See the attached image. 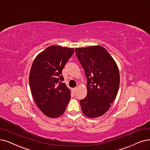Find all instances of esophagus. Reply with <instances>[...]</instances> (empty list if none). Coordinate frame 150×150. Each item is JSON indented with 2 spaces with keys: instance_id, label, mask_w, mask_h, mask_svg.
<instances>
[{
  "instance_id": "34e87169",
  "label": "esophagus",
  "mask_w": 150,
  "mask_h": 150,
  "mask_svg": "<svg viewBox=\"0 0 150 150\" xmlns=\"http://www.w3.org/2000/svg\"><path fill=\"white\" fill-rule=\"evenodd\" d=\"M77 87H75V88H73V92L74 93H76V92L77 91Z\"/></svg>"
}]
</instances>
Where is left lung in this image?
Listing matches in <instances>:
<instances>
[{
	"mask_svg": "<svg viewBox=\"0 0 150 150\" xmlns=\"http://www.w3.org/2000/svg\"><path fill=\"white\" fill-rule=\"evenodd\" d=\"M75 52L87 79V96L80 100L82 111L90 118L102 116L110 109L119 90L117 64L101 46L76 48Z\"/></svg>",
	"mask_w": 150,
	"mask_h": 150,
	"instance_id": "8db88e82",
	"label": "left lung"
}]
</instances>
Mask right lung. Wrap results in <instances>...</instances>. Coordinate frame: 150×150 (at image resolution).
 I'll return each instance as SVG.
<instances>
[{
    "instance_id": "1",
    "label": "right lung",
    "mask_w": 150,
    "mask_h": 150,
    "mask_svg": "<svg viewBox=\"0 0 150 150\" xmlns=\"http://www.w3.org/2000/svg\"><path fill=\"white\" fill-rule=\"evenodd\" d=\"M74 52L73 48L50 45L35 57L32 64L29 77L31 93L40 110L49 117L62 116L69 103L71 92L62 82V74Z\"/></svg>"
}]
</instances>
